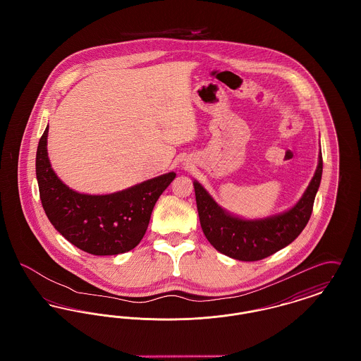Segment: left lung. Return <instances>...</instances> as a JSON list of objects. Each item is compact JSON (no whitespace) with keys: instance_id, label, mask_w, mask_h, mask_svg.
I'll return each instance as SVG.
<instances>
[{"instance_id":"left-lung-1","label":"left lung","mask_w":361,"mask_h":361,"mask_svg":"<svg viewBox=\"0 0 361 361\" xmlns=\"http://www.w3.org/2000/svg\"><path fill=\"white\" fill-rule=\"evenodd\" d=\"M322 177V153L302 199L290 211L265 219L245 221L227 214L197 181L193 183L200 224L208 242L221 253L240 261L269 257L290 245L309 224Z\"/></svg>"}]
</instances>
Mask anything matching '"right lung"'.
Listing matches in <instances>:
<instances>
[{"label":"right lung","instance_id":"right-lung-1","mask_svg":"<svg viewBox=\"0 0 361 361\" xmlns=\"http://www.w3.org/2000/svg\"><path fill=\"white\" fill-rule=\"evenodd\" d=\"M43 133L36 152V178L44 212L52 226L78 249L114 256L134 249L143 238L152 211L176 173L111 195H84L65 185L54 173Z\"/></svg>","mask_w":361,"mask_h":361}]
</instances>
